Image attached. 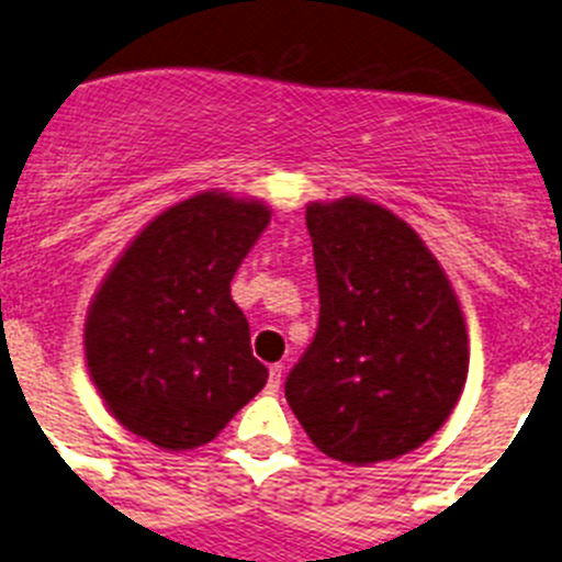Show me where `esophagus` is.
Here are the masks:
<instances>
[{
    "label": "esophagus",
    "mask_w": 562,
    "mask_h": 562,
    "mask_svg": "<svg viewBox=\"0 0 562 562\" xmlns=\"http://www.w3.org/2000/svg\"><path fill=\"white\" fill-rule=\"evenodd\" d=\"M281 375H284V364H272L270 382H267V393H278V387H281Z\"/></svg>",
    "instance_id": "obj_1"
}]
</instances>
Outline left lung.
I'll return each mask as SVG.
<instances>
[{"label":"left lung","instance_id":"obj_1","mask_svg":"<svg viewBox=\"0 0 562 562\" xmlns=\"http://www.w3.org/2000/svg\"><path fill=\"white\" fill-rule=\"evenodd\" d=\"M321 321L286 401L323 454L395 460L446 424L468 379L460 301L429 247L364 198L308 203Z\"/></svg>","mask_w":562,"mask_h":562}]
</instances>
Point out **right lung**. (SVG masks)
Segmentation results:
<instances>
[{"instance_id": "1", "label": "right lung", "mask_w": 562, "mask_h": 562, "mask_svg": "<svg viewBox=\"0 0 562 562\" xmlns=\"http://www.w3.org/2000/svg\"><path fill=\"white\" fill-rule=\"evenodd\" d=\"M270 223L261 200L200 192L138 231L86 317L108 412L158 449L211 442L267 384L231 278Z\"/></svg>"}]
</instances>
